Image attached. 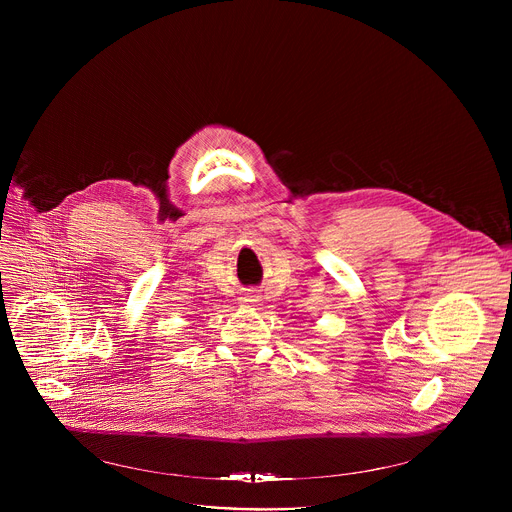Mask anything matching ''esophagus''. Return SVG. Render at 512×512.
<instances>
[{
    "label": "esophagus",
    "mask_w": 512,
    "mask_h": 512,
    "mask_svg": "<svg viewBox=\"0 0 512 512\" xmlns=\"http://www.w3.org/2000/svg\"><path fill=\"white\" fill-rule=\"evenodd\" d=\"M257 302H259V296L253 294V291H247V294L241 296V304H243V306H253V304H257Z\"/></svg>",
    "instance_id": "esophagus-1"
}]
</instances>
